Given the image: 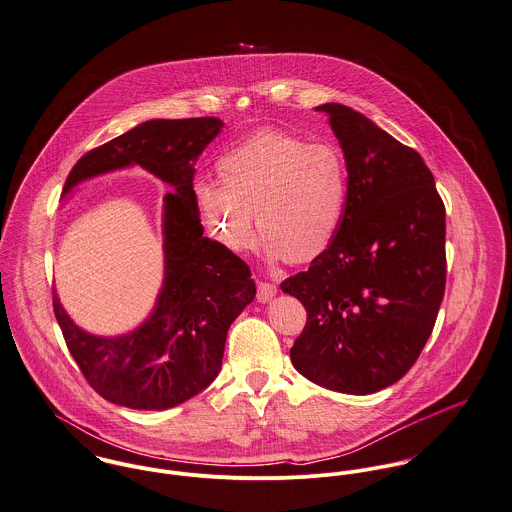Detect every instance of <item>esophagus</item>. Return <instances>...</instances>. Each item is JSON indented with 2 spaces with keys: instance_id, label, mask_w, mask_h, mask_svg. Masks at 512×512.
Returning <instances> with one entry per match:
<instances>
[{
  "instance_id": "34e87169",
  "label": "esophagus",
  "mask_w": 512,
  "mask_h": 512,
  "mask_svg": "<svg viewBox=\"0 0 512 512\" xmlns=\"http://www.w3.org/2000/svg\"><path fill=\"white\" fill-rule=\"evenodd\" d=\"M277 295V285L267 283V281H259L257 283V301L259 303H267Z\"/></svg>"
}]
</instances>
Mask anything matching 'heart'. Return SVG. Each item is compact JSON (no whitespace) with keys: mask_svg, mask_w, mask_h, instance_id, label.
<instances>
[{"mask_svg":"<svg viewBox=\"0 0 512 512\" xmlns=\"http://www.w3.org/2000/svg\"><path fill=\"white\" fill-rule=\"evenodd\" d=\"M215 170L194 184V202L219 247L255 249V217L271 259L308 263L332 247L350 188L340 148L265 128L225 148Z\"/></svg>","mask_w":512,"mask_h":512,"instance_id":"1","label":"heart"}]
</instances>
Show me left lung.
I'll list each match as a JSON object with an SVG mask.
<instances>
[{"label":"left lung","instance_id":"obj_1","mask_svg":"<svg viewBox=\"0 0 512 512\" xmlns=\"http://www.w3.org/2000/svg\"><path fill=\"white\" fill-rule=\"evenodd\" d=\"M348 164V204L332 247L281 283L307 308L291 348L310 382L380 392L419 358L445 293V205L409 146L344 104L318 106Z\"/></svg>","mask_w":512,"mask_h":512}]
</instances>
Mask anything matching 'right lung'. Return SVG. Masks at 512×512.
Instances as JSON below:
<instances>
[{
	"label": "right lung",
	"instance_id": "1",
	"mask_svg": "<svg viewBox=\"0 0 512 512\" xmlns=\"http://www.w3.org/2000/svg\"><path fill=\"white\" fill-rule=\"evenodd\" d=\"M221 126L215 116L142 122L87 152L65 182L63 194L138 164L172 188L164 198V287L144 324L116 338L89 334L53 291L71 356L89 386L116 406L168 409L200 394L221 368L231 322L255 299L249 265L204 237L194 202V164Z\"/></svg>",
	"mask_w": 512,
	"mask_h": 512
}]
</instances>
